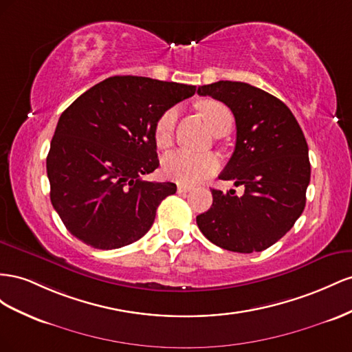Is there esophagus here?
Returning a JSON list of instances; mask_svg holds the SVG:
<instances>
[{
  "mask_svg": "<svg viewBox=\"0 0 352 352\" xmlns=\"http://www.w3.org/2000/svg\"><path fill=\"white\" fill-rule=\"evenodd\" d=\"M190 190H192V187H190V186H186V184H178V187H177V192H178V193H182V195L188 193Z\"/></svg>",
  "mask_w": 352,
  "mask_h": 352,
  "instance_id": "1",
  "label": "esophagus"
}]
</instances>
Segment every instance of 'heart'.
I'll return each instance as SVG.
<instances>
[{
	"label": "heart",
	"instance_id": "obj_1",
	"mask_svg": "<svg viewBox=\"0 0 352 352\" xmlns=\"http://www.w3.org/2000/svg\"><path fill=\"white\" fill-rule=\"evenodd\" d=\"M199 112L214 134L224 120L232 119L227 106L217 100H204L199 104ZM177 116L178 110L170 107L157 118L153 128V140L159 148L165 150L173 144ZM218 168L219 159L214 153L196 155L178 150L166 155L162 160L164 175L179 184H196L217 173Z\"/></svg>",
	"mask_w": 352,
	"mask_h": 352
}]
</instances>
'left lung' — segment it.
Here are the masks:
<instances>
[{"mask_svg":"<svg viewBox=\"0 0 352 352\" xmlns=\"http://www.w3.org/2000/svg\"><path fill=\"white\" fill-rule=\"evenodd\" d=\"M199 96L223 102L236 119V147L221 179L243 186L223 193L212 188V206L196 217L214 245L240 254L261 252L282 239L305 208L311 165L308 144L290 109L246 82L202 85Z\"/></svg>","mask_w":352,"mask_h":352,"instance_id":"obj_1","label":"left lung"}]
</instances>
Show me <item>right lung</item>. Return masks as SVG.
<instances>
[{
	"instance_id": "right-lung-1",
	"label": "right lung",
	"mask_w": 352,
	"mask_h": 352,
	"mask_svg": "<svg viewBox=\"0 0 352 352\" xmlns=\"http://www.w3.org/2000/svg\"><path fill=\"white\" fill-rule=\"evenodd\" d=\"M195 85L112 76L60 116L47 156L50 199L70 234L94 249H118L152 227L174 183L144 182L159 166L153 128Z\"/></svg>"
}]
</instances>
